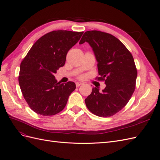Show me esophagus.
Returning a JSON list of instances; mask_svg holds the SVG:
<instances>
[{"label": "esophagus", "mask_w": 160, "mask_h": 160, "mask_svg": "<svg viewBox=\"0 0 160 160\" xmlns=\"http://www.w3.org/2000/svg\"><path fill=\"white\" fill-rule=\"evenodd\" d=\"M81 85H83V83H81V82H77V83H76V86L77 87V88H78V87H79Z\"/></svg>", "instance_id": "1"}]
</instances>
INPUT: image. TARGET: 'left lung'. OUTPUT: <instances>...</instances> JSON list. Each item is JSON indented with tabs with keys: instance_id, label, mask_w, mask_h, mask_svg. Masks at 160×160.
Listing matches in <instances>:
<instances>
[{
	"instance_id": "obj_1",
	"label": "left lung",
	"mask_w": 160,
	"mask_h": 160,
	"mask_svg": "<svg viewBox=\"0 0 160 160\" xmlns=\"http://www.w3.org/2000/svg\"><path fill=\"white\" fill-rule=\"evenodd\" d=\"M88 42L97 62L99 80H105L102 91L93 88L85 99L87 108L99 117L117 113L128 103L134 92L137 69L131 52L118 38L98 31L85 32L79 42Z\"/></svg>"
}]
</instances>
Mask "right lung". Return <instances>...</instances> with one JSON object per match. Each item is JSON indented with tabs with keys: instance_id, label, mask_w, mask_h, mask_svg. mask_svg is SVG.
<instances>
[{
	"instance_id": "right-lung-1",
	"label": "right lung",
	"mask_w": 160,
	"mask_h": 160,
	"mask_svg": "<svg viewBox=\"0 0 160 160\" xmlns=\"http://www.w3.org/2000/svg\"><path fill=\"white\" fill-rule=\"evenodd\" d=\"M83 32L53 31L41 37L31 48L20 66L18 83L30 108L41 115H54L63 109L76 85L57 83L54 76L63 67L68 51Z\"/></svg>"
}]
</instances>
